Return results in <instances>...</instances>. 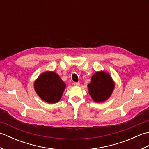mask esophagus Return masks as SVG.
Masks as SVG:
<instances>
[{
  "label": "esophagus",
  "mask_w": 149,
  "mask_h": 149,
  "mask_svg": "<svg viewBox=\"0 0 149 149\" xmlns=\"http://www.w3.org/2000/svg\"><path fill=\"white\" fill-rule=\"evenodd\" d=\"M74 86H80L79 83H74Z\"/></svg>",
  "instance_id": "esophagus-1"
}]
</instances>
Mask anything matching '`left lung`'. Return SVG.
<instances>
[{"label":"left lung","instance_id":"8db88e82","mask_svg":"<svg viewBox=\"0 0 149 149\" xmlns=\"http://www.w3.org/2000/svg\"><path fill=\"white\" fill-rule=\"evenodd\" d=\"M88 87L90 95L95 102H102L110 97L115 88V83L108 73L97 72Z\"/></svg>","mask_w":149,"mask_h":149}]
</instances>
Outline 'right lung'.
<instances>
[{"instance_id": "1", "label": "right lung", "mask_w": 149, "mask_h": 149, "mask_svg": "<svg viewBox=\"0 0 149 149\" xmlns=\"http://www.w3.org/2000/svg\"><path fill=\"white\" fill-rule=\"evenodd\" d=\"M36 92L47 103H56L59 101L66 88V84L54 72L47 71L39 75L34 82Z\"/></svg>"}]
</instances>
